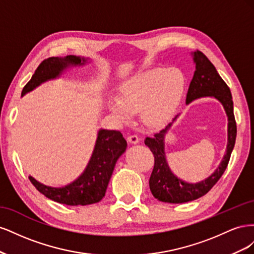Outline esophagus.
Masks as SVG:
<instances>
[{"instance_id": "34e87169", "label": "esophagus", "mask_w": 254, "mask_h": 254, "mask_svg": "<svg viewBox=\"0 0 254 254\" xmlns=\"http://www.w3.org/2000/svg\"><path fill=\"white\" fill-rule=\"evenodd\" d=\"M127 140H128V142L129 143H131V144H137L140 142V139H139V136L137 135H135V134H132V135H129L128 137H127Z\"/></svg>"}]
</instances>
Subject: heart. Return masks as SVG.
<instances>
[{
  "label": "heart",
  "mask_w": 254,
  "mask_h": 254,
  "mask_svg": "<svg viewBox=\"0 0 254 254\" xmlns=\"http://www.w3.org/2000/svg\"><path fill=\"white\" fill-rule=\"evenodd\" d=\"M187 89L186 76L177 67H157L132 76L119 88V97L111 96L109 110L126 123L139 111L143 124L157 127L170 120L179 108Z\"/></svg>",
  "instance_id": "b5f03b06"
}]
</instances>
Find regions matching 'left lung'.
<instances>
[{"mask_svg": "<svg viewBox=\"0 0 254 254\" xmlns=\"http://www.w3.org/2000/svg\"><path fill=\"white\" fill-rule=\"evenodd\" d=\"M190 55L195 64V72L188 90L186 103L189 105L195 99L201 97L216 98L224 107L228 117V143L225 156L214 173L202 181L190 183L178 178L172 172L165 156V134L180 113L177 114L165 128L150 137H146L144 141L145 145L148 146L155 157V166L149 179L151 194L158 200L168 203L193 201L205 195L225 173L236 139V123L231 91L204 54L196 51Z\"/></svg>", "mask_w": 254, "mask_h": 254, "instance_id": "1", "label": "left lung"}]
</instances>
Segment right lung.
<instances>
[{
    "instance_id": "add662e5",
    "label": "right lung",
    "mask_w": 254,
    "mask_h": 254,
    "mask_svg": "<svg viewBox=\"0 0 254 254\" xmlns=\"http://www.w3.org/2000/svg\"><path fill=\"white\" fill-rule=\"evenodd\" d=\"M88 60L89 58L74 55L43 60L23 88L21 96H24L45 81L59 78L68 67L84 65L88 64ZM126 148L127 142L120 131L99 129L88 165L77 179L64 187L54 188L37 181L32 176L28 178L41 194L56 202L66 205L96 203L105 197L114 166Z\"/></svg>"
}]
</instances>
